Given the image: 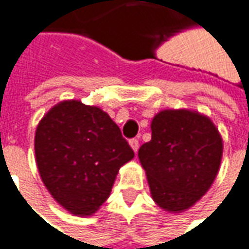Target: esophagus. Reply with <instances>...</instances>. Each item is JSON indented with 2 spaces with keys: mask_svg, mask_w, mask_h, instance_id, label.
I'll return each instance as SVG.
<instances>
[{
  "mask_svg": "<svg viewBox=\"0 0 249 249\" xmlns=\"http://www.w3.org/2000/svg\"><path fill=\"white\" fill-rule=\"evenodd\" d=\"M129 146H131L132 150L136 153L138 149H139V141H138V139H131V141H129Z\"/></svg>",
  "mask_w": 249,
  "mask_h": 249,
  "instance_id": "obj_1",
  "label": "esophagus"
}]
</instances>
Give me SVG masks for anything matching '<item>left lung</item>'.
<instances>
[{
	"mask_svg": "<svg viewBox=\"0 0 249 249\" xmlns=\"http://www.w3.org/2000/svg\"><path fill=\"white\" fill-rule=\"evenodd\" d=\"M151 141L138 157L153 201L180 213L210 190L218 175L223 141L210 117L189 108H165L151 120Z\"/></svg>",
	"mask_w": 249,
	"mask_h": 249,
	"instance_id": "1",
	"label": "left lung"
}]
</instances>
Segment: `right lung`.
I'll return each mask as SVG.
<instances>
[{
    "label": "right lung",
    "mask_w": 249,
    "mask_h": 249,
    "mask_svg": "<svg viewBox=\"0 0 249 249\" xmlns=\"http://www.w3.org/2000/svg\"><path fill=\"white\" fill-rule=\"evenodd\" d=\"M36 162L49 194L75 216H90L111 193L120 168L135 157L106 111L81 100L59 102L41 118Z\"/></svg>",
    "instance_id": "obj_1"
}]
</instances>
